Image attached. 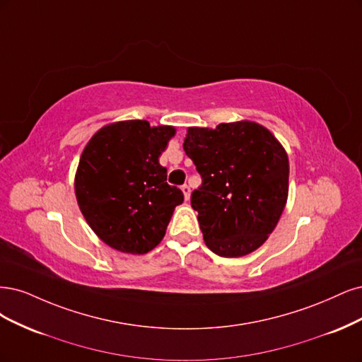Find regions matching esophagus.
Segmentation results:
<instances>
[{
  "label": "esophagus",
  "instance_id": "esophagus-1",
  "mask_svg": "<svg viewBox=\"0 0 362 362\" xmlns=\"http://www.w3.org/2000/svg\"><path fill=\"white\" fill-rule=\"evenodd\" d=\"M182 191H183V195H185V200H189V197H191V188L188 185H183L182 186Z\"/></svg>",
  "mask_w": 362,
  "mask_h": 362
}]
</instances>
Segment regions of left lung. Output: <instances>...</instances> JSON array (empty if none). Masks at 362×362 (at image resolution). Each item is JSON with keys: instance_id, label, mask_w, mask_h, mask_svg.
I'll return each instance as SVG.
<instances>
[{"instance_id": "obj_1", "label": "left lung", "mask_w": 362, "mask_h": 362, "mask_svg": "<svg viewBox=\"0 0 362 362\" xmlns=\"http://www.w3.org/2000/svg\"><path fill=\"white\" fill-rule=\"evenodd\" d=\"M202 185L191 194L207 248L242 257L266 242L288 194L286 150L254 122L189 127L183 143Z\"/></svg>"}]
</instances>
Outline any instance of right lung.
I'll list each match as a JSON object with an SVG mask.
<instances>
[{
    "label": "right lung",
    "mask_w": 362,
    "mask_h": 362,
    "mask_svg": "<svg viewBox=\"0 0 362 362\" xmlns=\"http://www.w3.org/2000/svg\"><path fill=\"white\" fill-rule=\"evenodd\" d=\"M176 129L146 120L102 127L86 146L75 177L81 212L111 248L146 254L165 235L183 192L167 183L159 164Z\"/></svg>",
    "instance_id": "add662e5"
}]
</instances>
